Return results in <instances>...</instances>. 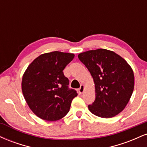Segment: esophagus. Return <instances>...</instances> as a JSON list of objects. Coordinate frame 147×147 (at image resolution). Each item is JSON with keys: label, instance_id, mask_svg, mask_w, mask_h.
<instances>
[{"label": "esophagus", "instance_id": "34e87169", "mask_svg": "<svg viewBox=\"0 0 147 147\" xmlns=\"http://www.w3.org/2000/svg\"><path fill=\"white\" fill-rule=\"evenodd\" d=\"M84 90H85V86L84 85H82L81 87L79 88V92L80 94H82L84 92Z\"/></svg>", "mask_w": 147, "mask_h": 147}]
</instances>
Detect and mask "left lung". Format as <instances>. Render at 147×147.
<instances>
[{"label":"left lung","instance_id":"8db88e82","mask_svg":"<svg viewBox=\"0 0 147 147\" xmlns=\"http://www.w3.org/2000/svg\"><path fill=\"white\" fill-rule=\"evenodd\" d=\"M79 60L89 70L95 84V102L89 111L103 118L115 117L125 109L134 89L131 65L115 52L97 49L79 54Z\"/></svg>","mask_w":147,"mask_h":147}]
</instances>
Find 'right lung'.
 Wrapping results in <instances>:
<instances>
[{
  "label": "right lung",
  "instance_id": "add662e5",
  "mask_svg": "<svg viewBox=\"0 0 147 147\" xmlns=\"http://www.w3.org/2000/svg\"><path fill=\"white\" fill-rule=\"evenodd\" d=\"M75 57L68 52L42 54L28 65L22 77L23 95L31 111L43 120L57 121L66 115L78 94L68 89L63 69Z\"/></svg>",
  "mask_w": 147,
  "mask_h": 147
}]
</instances>
